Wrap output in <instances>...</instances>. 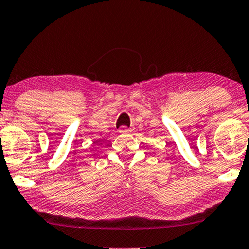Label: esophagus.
<instances>
[{
    "label": "esophagus",
    "mask_w": 249,
    "mask_h": 249,
    "mask_svg": "<svg viewBox=\"0 0 249 249\" xmlns=\"http://www.w3.org/2000/svg\"><path fill=\"white\" fill-rule=\"evenodd\" d=\"M129 129L125 127V125H122V127H120V129H119V132H121V134H124V132H128Z\"/></svg>",
    "instance_id": "esophagus-1"
}]
</instances>
